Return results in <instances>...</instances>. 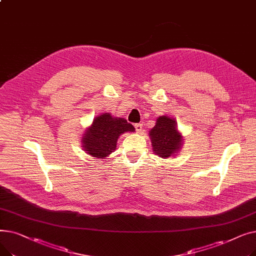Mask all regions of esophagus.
<instances>
[{"label": "esophagus", "instance_id": "1", "mask_svg": "<svg viewBox=\"0 0 256 256\" xmlns=\"http://www.w3.org/2000/svg\"><path fill=\"white\" fill-rule=\"evenodd\" d=\"M134 126H135V128H136V130H137L138 132H141L142 130H143V126H142L141 124H136Z\"/></svg>", "mask_w": 256, "mask_h": 256}]
</instances>
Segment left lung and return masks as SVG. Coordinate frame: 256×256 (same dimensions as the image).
I'll use <instances>...</instances> for the list:
<instances>
[{
    "instance_id": "obj_1",
    "label": "left lung",
    "mask_w": 256,
    "mask_h": 256,
    "mask_svg": "<svg viewBox=\"0 0 256 256\" xmlns=\"http://www.w3.org/2000/svg\"><path fill=\"white\" fill-rule=\"evenodd\" d=\"M150 136L154 152L163 158L178 154L182 144V136L178 130L176 120L165 115L156 119V124L150 130Z\"/></svg>"
}]
</instances>
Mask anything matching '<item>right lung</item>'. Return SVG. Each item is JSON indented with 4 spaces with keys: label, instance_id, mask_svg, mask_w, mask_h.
Returning a JSON list of instances; mask_svg holds the SVG:
<instances>
[{
    "label": "right lung",
    "instance_id": "obj_1",
    "mask_svg": "<svg viewBox=\"0 0 256 256\" xmlns=\"http://www.w3.org/2000/svg\"><path fill=\"white\" fill-rule=\"evenodd\" d=\"M134 128L124 118L113 117L104 113L94 118L91 126L83 134L84 150L93 158H104L116 150L118 137L126 132H134Z\"/></svg>",
    "mask_w": 256,
    "mask_h": 256
}]
</instances>
